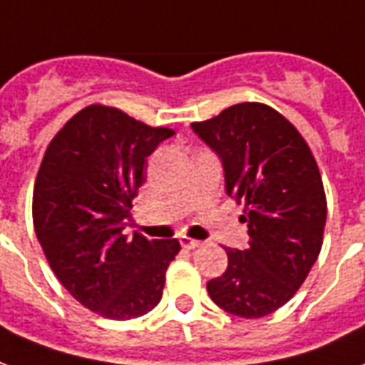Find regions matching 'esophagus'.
Returning <instances> with one entry per match:
<instances>
[{
	"label": "esophagus",
	"instance_id": "esophagus-1",
	"mask_svg": "<svg viewBox=\"0 0 365 365\" xmlns=\"http://www.w3.org/2000/svg\"><path fill=\"white\" fill-rule=\"evenodd\" d=\"M180 243H182L183 249H187V250H193L202 245L201 241H197V239H189V237H182L180 239Z\"/></svg>",
	"mask_w": 365,
	"mask_h": 365
}]
</instances>
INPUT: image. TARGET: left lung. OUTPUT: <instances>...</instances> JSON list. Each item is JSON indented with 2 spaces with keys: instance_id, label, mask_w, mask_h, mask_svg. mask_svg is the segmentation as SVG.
Masks as SVG:
<instances>
[{
  "instance_id": "left-lung-1",
  "label": "left lung",
  "mask_w": 365,
  "mask_h": 365,
  "mask_svg": "<svg viewBox=\"0 0 365 365\" xmlns=\"http://www.w3.org/2000/svg\"><path fill=\"white\" fill-rule=\"evenodd\" d=\"M191 128L222 158L250 237L249 249L226 247V272L207 291L233 316L264 318L293 299L319 257L327 199L318 163L299 130L264 103H237Z\"/></svg>"
}]
</instances>
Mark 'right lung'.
I'll list each match as a JSON object with an SVG mask.
<instances>
[{
	"instance_id": "add662e5",
	"label": "right lung",
	"mask_w": 365,
	"mask_h": 365,
	"mask_svg": "<svg viewBox=\"0 0 365 365\" xmlns=\"http://www.w3.org/2000/svg\"><path fill=\"white\" fill-rule=\"evenodd\" d=\"M174 130L149 126L93 103L49 141L32 195V220L47 262L82 306L107 319L151 312L163 299L178 239L124 235L147 157Z\"/></svg>"
}]
</instances>
